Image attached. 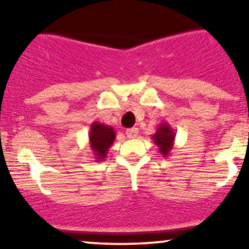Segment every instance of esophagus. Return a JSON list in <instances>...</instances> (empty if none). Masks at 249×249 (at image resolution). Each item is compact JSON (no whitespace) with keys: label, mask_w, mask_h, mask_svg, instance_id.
<instances>
[{"label":"esophagus","mask_w":249,"mask_h":249,"mask_svg":"<svg viewBox=\"0 0 249 249\" xmlns=\"http://www.w3.org/2000/svg\"><path fill=\"white\" fill-rule=\"evenodd\" d=\"M125 133H126L127 138H136V137L138 136L139 130L137 127H131V128H127Z\"/></svg>","instance_id":"obj_1"}]
</instances>
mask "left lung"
Returning a JSON list of instances; mask_svg holds the SVG:
<instances>
[{"mask_svg": "<svg viewBox=\"0 0 249 249\" xmlns=\"http://www.w3.org/2000/svg\"><path fill=\"white\" fill-rule=\"evenodd\" d=\"M152 141L154 145L158 147V152L161 154L164 158H166L171 154L174 146V141H176V132L166 122L160 123L157 127L156 132L152 134Z\"/></svg>", "mask_w": 249, "mask_h": 249, "instance_id": "1", "label": "left lung"}]
</instances>
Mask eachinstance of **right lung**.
<instances>
[{
	"mask_svg": "<svg viewBox=\"0 0 249 249\" xmlns=\"http://www.w3.org/2000/svg\"><path fill=\"white\" fill-rule=\"evenodd\" d=\"M116 139V132L110 125L93 122L89 132V144L93 153L95 161H103L107 158L108 150Z\"/></svg>",
	"mask_w": 249,
	"mask_h": 249,
	"instance_id": "obj_1",
	"label": "right lung"
}]
</instances>
